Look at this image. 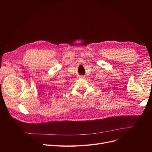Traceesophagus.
Listing matches in <instances>:
<instances>
[{
	"instance_id": "1",
	"label": "esophagus",
	"mask_w": 152,
	"mask_h": 152,
	"mask_svg": "<svg viewBox=\"0 0 152 152\" xmlns=\"http://www.w3.org/2000/svg\"><path fill=\"white\" fill-rule=\"evenodd\" d=\"M85 76H79V77H80V79H85Z\"/></svg>"
}]
</instances>
